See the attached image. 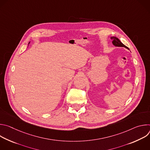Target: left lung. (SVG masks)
<instances>
[{"label":"left lung","mask_w":150,"mask_h":150,"mask_svg":"<svg viewBox=\"0 0 150 150\" xmlns=\"http://www.w3.org/2000/svg\"><path fill=\"white\" fill-rule=\"evenodd\" d=\"M111 39L112 40V43L114 46H117V47H124L127 49H129L127 47H126L125 45H124L122 42L120 41V40L116 37H112Z\"/></svg>","instance_id":"1"}]
</instances>
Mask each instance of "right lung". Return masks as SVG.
<instances>
[{
    "label": "right lung",
    "mask_w": 150,
    "mask_h": 150,
    "mask_svg": "<svg viewBox=\"0 0 150 150\" xmlns=\"http://www.w3.org/2000/svg\"><path fill=\"white\" fill-rule=\"evenodd\" d=\"M29 43H30V42H29Z\"/></svg>",
    "instance_id": "right-lung-1"
}]
</instances>
